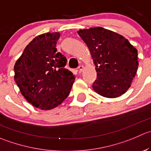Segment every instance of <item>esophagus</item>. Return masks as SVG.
<instances>
[{
    "label": "esophagus",
    "instance_id": "obj_1",
    "mask_svg": "<svg viewBox=\"0 0 151 151\" xmlns=\"http://www.w3.org/2000/svg\"><path fill=\"white\" fill-rule=\"evenodd\" d=\"M83 69H84V66H83V65H80V66L78 67V71L80 73H81L82 71H83Z\"/></svg>",
    "mask_w": 151,
    "mask_h": 151
}]
</instances>
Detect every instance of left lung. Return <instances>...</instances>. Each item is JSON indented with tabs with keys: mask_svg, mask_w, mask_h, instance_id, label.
<instances>
[{
	"mask_svg": "<svg viewBox=\"0 0 151 151\" xmlns=\"http://www.w3.org/2000/svg\"><path fill=\"white\" fill-rule=\"evenodd\" d=\"M77 33L87 45L95 65L93 90L107 98L125 93L137 74V49L122 35L99 26L80 29Z\"/></svg>",
	"mask_w": 151,
	"mask_h": 151,
	"instance_id": "1",
	"label": "left lung"
}]
</instances>
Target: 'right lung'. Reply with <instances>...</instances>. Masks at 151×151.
<instances>
[{
	"label": "right lung",
	"mask_w": 151,
	"mask_h": 151,
	"mask_svg": "<svg viewBox=\"0 0 151 151\" xmlns=\"http://www.w3.org/2000/svg\"><path fill=\"white\" fill-rule=\"evenodd\" d=\"M60 32L35 37L14 64V81L33 106L51 110L68 96L75 76L65 68L66 58L57 52Z\"/></svg>",
	"instance_id": "add662e5"
}]
</instances>
